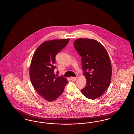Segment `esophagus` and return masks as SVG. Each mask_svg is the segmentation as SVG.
Masks as SVG:
<instances>
[{
    "label": "esophagus",
    "instance_id": "obj_1",
    "mask_svg": "<svg viewBox=\"0 0 134 134\" xmlns=\"http://www.w3.org/2000/svg\"><path fill=\"white\" fill-rule=\"evenodd\" d=\"M76 77H71V80H72V81H75V80H76Z\"/></svg>",
    "mask_w": 134,
    "mask_h": 134
}]
</instances>
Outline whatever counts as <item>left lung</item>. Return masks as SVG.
<instances>
[{
    "label": "left lung",
    "instance_id": "left-lung-1",
    "mask_svg": "<svg viewBox=\"0 0 134 134\" xmlns=\"http://www.w3.org/2000/svg\"><path fill=\"white\" fill-rule=\"evenodd\" d=\"M74 46L81 57L87 81L81 92L86 97L95 99L102 96L110 83L112 68L108 52L99 42L91 38L77 39Z\"/></svg>",
    "mask_w": 134,
    "mask_h": 134
}]
</instances>
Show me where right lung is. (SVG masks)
<instances>
[{"label":"right lung","instance_id":"right-lung-1","mask_svg":"<svg viewBox=\"0 0 134 134\" xmlns=\"http://www.w3.org/2000/svg\"><path fill=\"white\" fill-rule=\"evenodd\" d=\"M70 39L45 41L37 48L32 58L30 76L32 85L38 94L48 102L56 100L63 92L68 82L66 78L54 72L55 56L63 49Z\"/></svg>","mask_w":134,"mask_h":134}]
</instances>
